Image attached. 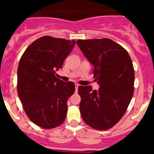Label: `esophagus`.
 <instances>
[{"instance_id":"34e87169","label":"esophagus","mask_w":154,"mask_h":154,"mask_svg":"<svg viewBox=\"0 0 154 154\" xmlns=\"http://www.w3.org/2000/svg\"><path fill=\"white\" fill-rule=\"evenodd\" d=\"M79 86V84H75V92H77V91H78Z\"/></svg>"}]
</instances>
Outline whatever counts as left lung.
Returning a JSON list of instances; mask_svg holds the SVG:
<instances>
[{"label":"left lung","instance_id":"left-lung-1","mask_svg":"<svg viewBox=\"0 0 154 154\" xmlns=\"http://www.w3.org/2000/svg\"><path fill=\"white\" fill-rule=\"evenodd\" d=\"M85 58L93 65L99 90L79 86L82 118L99 130L112 128L123 117L133 96L134 69L127 51L109 38L78 40Z\"/></svg>","mask_w":154,"mask_h":154}]
</instances>
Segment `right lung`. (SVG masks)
<instances>
[{
    "mask_svg": "<svg viewBox=\"0 0 154 154\" xmlns=\"http://www.w3.org/2000/svg\"><path fill=\"white\" fill-rule=\"evenodd\" d=\"M75 42L50 36L32 42L17 68V94L31 122L44 129L60 126L67 114V101L75 92L72 82L55 76Z\"/></svg>",
    "mask_w": 154,
    "mask_h": 154,
    "instance_id": "add662e5",
    "label": "right lung"
}]
</instances>
